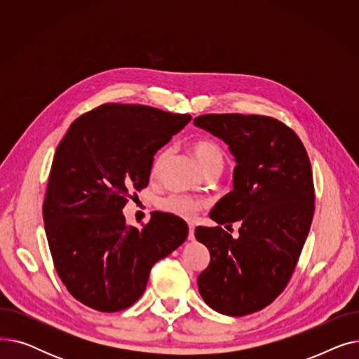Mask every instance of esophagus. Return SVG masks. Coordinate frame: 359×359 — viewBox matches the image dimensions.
Here are the masks:
<instances>
[{
  "label": "esophagus",
  "instance_id": "obj_1",
  "mask_svg": "<svg viewBox=\"0 0 359 359\" xmlns=\"http://www.w3.org/2000/svg\"><path fill=\"white\" fill-rule=\"evenodd\" d=\"M187 238H189L191 241L195 240V227H194V224H189V234H187Z\"/></svg>",
  "mask_w": 359,
  "mask_h": 359
}]
</instances>
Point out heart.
Masks as SVG:
<instances>
[{
  "label": "heart",
  "mask_w": 359,
  "mask_h": 359,
  "mask_svg": "<svg viewBox=\"0 0 359 359\" xmlns=\"http://www.w3.org/2000/svg\"><path fill=\"white\" fill-rule=\"evenodd\" d=\"M194 153L201 163L202 168L208 170L211 167H222L224 164V151L222 148L212 140H199L194 145ZM167 157V149H163L161 153L154 158L153 167H151V172L153 175H157L160 168ZM158 208L167 214L176 215L179 218L184 219H192L196 212L201 210L203 202L201 199L192 198L189 195L183 194H170L167 196H163L158 199Z\"/></svg>",
  "instance_id": "1"
}]
</instances>
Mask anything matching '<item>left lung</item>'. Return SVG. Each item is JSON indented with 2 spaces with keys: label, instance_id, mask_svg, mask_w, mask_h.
I'll use <instances>...</instances> for the list:
<instances>
[{
  "label": "left lung",
  "instance_id": "left-lung-1",
  "mask_svg": "<svg viewBox=\"0 0 359 359\" xmlns=\"http://www.w3.org/2000/svg\"><path fill=\"white\" fill-rule=\"evenodd\" d=\"M230 145L234 189L214 206L217 227H196L210 250L198 288L211 309L246 316L285 290L310 231L314 183L307 151L295 132L272 116L210 113L194 119ZM240 220L239 238L222 229Z\"/></svg>",
  "mask_w": 359,
  "mask_h": 359
}]
</instances>
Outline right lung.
Instances as JSON below:
<instances>
[{"instance_id":"obj_1","label":"right lung","mask_w":359,"mask_h":359,"mask_svg":"<svg viewBox=\"0 0 359 359\" xmlns=\"http://www.w3.org/2000/svg\"><path fill=\"white\" fill-rule=\"evenodd\" d=\"M192 119L142 104L104 103L75 119L56 147L43 201L53 265L68 292L104 313L144 294L154 263L187 237V224L153 212L142 229L122 210L148 186L154 154Z\"/></svg>"}]
</instances>
